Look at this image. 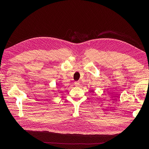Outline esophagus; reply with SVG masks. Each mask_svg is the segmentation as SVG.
I'll return each instance as SVG.
<instances>
[{"label":"esophagus","instance_id":"1","mask_svg":"<svg viewBox=\"0 0 149 149\" xmlns=\"http://www.w3.org/2000/svg\"><path fill=\"white\" fill-rule=\"evenodd\" d=\"M74 84H75V86L76 87H78V86H79V81H75L74 82Z\"/></svg>","mask_w":149,"mask_h":149}]
</instances>
